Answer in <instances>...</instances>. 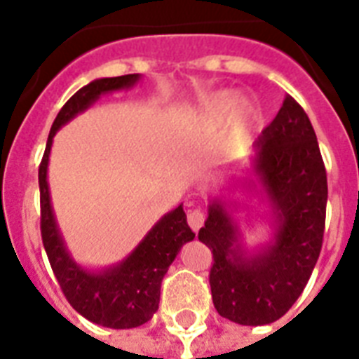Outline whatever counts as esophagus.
<instances>
[{"label":"esophagus","instance_id":"esophagus-1","mask_svg":"<svg viewBox=\"0 0 359 359\" xmlns=\"http://www.w3.org/2000/svg\"><path fill=\"white\" fill-rule=\"evenodd\" d=\"M205 224V212H203L201 208H188V225H190L194 231H199Z\"/></svg>","mask_w":359,"mask_h":359}]
</instances>
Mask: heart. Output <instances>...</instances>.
Masks as SVG:
<instances>
[{
    "mask_svg": "<svg viewBox=\"0 0 359 359\" xmlns=\"http://www.w3.org/2000/svg\"><path fill=\"white\" fill-rule=\"evenodd\" d=\"M261 121V109L250 100H242L235 91H219L203 102L197 114V128L203 135H219L231 124V143L245 145L251 130Z\"/></svg>",
    "mask_w": 359,
    "mask_h": 359,
    "instance_id": "b5f03b06",
    "label": "heart"
}]
</instances>
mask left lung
I'll use <instances>...</instances> for the list:
<instances>
[{
    "label": "left lung",
    "mask_w": 359,
    "mask_h": 359,
    "mask_svg": "<svg viewBox=\"0 0 359 359\" xmlns=\"http://www.w3.org/2000/svg\"><path fill=\"white\" fill-rule=\"evenodd\" d=\"M231 188L261 197L270 238L248 248L233 218L236 205L214 197L199 240L212 250L210 290L216 311L242 326L276 323L298 300L320 255L328 182L311 121L292 97L262 130L250 168Z\"/></svg>",
    "instance_id": "left-lung-1"
}]
</instances>
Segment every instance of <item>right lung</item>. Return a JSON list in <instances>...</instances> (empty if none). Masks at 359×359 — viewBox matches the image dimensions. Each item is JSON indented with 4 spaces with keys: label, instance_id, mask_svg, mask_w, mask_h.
<instances>
[{
    "label": "right lung",
    "instance_id": "right-lung-1",
    "mask_svg": "<svg viewBox=\"0 0 359 359\" xmlns=\"http://www.w3.org/2000/svg\"><path fill=\"white\" fill-rule=\"evenodd\" d=\"M140 80V74L98 78L74 93L53 121L39 168L42 244L53 273L69 304L81 317L114 330L137 328L151 320L158 311L160 285L169 264L175 261L186 242L196 238V233L190 229L184 208L179 205L171 212L163 214L123 261L102 270L81 266L70 255L53 214L48 186V162L53 135L61 126L91 108L102 95L132 89Z\"/></svg>",
    "mask_w": 359,
    "mask_h": 359
}]
</instances>
